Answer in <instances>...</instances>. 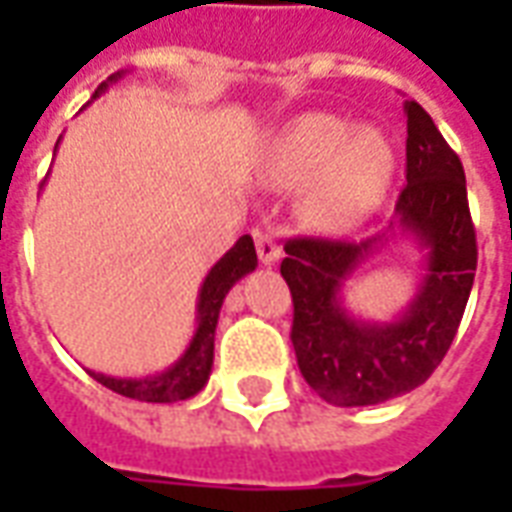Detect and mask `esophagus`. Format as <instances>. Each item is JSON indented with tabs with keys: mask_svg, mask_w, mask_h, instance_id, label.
<instances>
[{
	"mask_svg": "<svg viewBox=\"0 0 512 512\" xmlns=\"http://www.w3.org/2000/svg\"><path fill=\"white\" fill-rule=\"evenodd\" d=\"M255 249H257V257H260V263H263V266H277L279 260H282V246L274 241V235L257 233Z\"/></svg>",
	"mask_w": 512,
	"mask_h": 512,
	"instance_id": "obj_1",
	"label": "esophagus"
}]
</instances>
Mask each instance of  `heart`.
Returning a JSON list of instances; mask_svg holds the SVG:
<instances>
[{
	"label": "heart",
	"instance_id": "b5f03b06",
	"mask_svg": "<svg viewBox=\"0 0 512 512\" xmlns=\"http://www.w3.org/2000/svg\"><path fill=\"white\" fill-rule=\"evenodd\" d=\"M266 178L285 189L304 186L299 213L310 227L348 233L381 208L395 178V150L376 128L315 112L271 139Z\"/></svg>",
	"mask_w": 512,
	"mask_h": 512
}]
</instances>
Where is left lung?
Listing matches in <instances>:
<instances>
[{
    "instance_id": "left-lung-1",
    "label": "left lung",
    "mask_w": 512,
    "mask_h": 512,
    "mask_svg": "<svg viewBox=\"0 0 512 512\" xmlns=\"http://www.w3.org/2000/svg\"><path fill=\"white\" fill-rule=\"evenodd\" d=\"M406 112V189L395 222L362 244L296 238L285 244L282 277L293 293V348L301 376L332 406H376L425 384L452 345L472 293L477 244L461 158L414 101ZM395 240L423 252L415 296L392 322L344 307V285Z\"/></svg>"
}]
</instances>
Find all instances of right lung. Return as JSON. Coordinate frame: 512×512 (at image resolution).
I'll return each mask as SVG.
<instances>
[{"label": "right lung", "instance_id": "right-lung-1", "mask_svg": "<svg viewBox=\"0 0 512 512\" xmlns=\"http://www.w3.org/2000/svg\"><path fill=\"white\" fill-rule=\"evenodd\" d=\"M126 76V71H117L115 76H109L98 90H95L93 101L98 95H104L109 90V84L120 82ZM90 101V104H93ZM62 139V136H60ZM60 145V142H57ZM57 153V147H54ZM257 268V252L252 235H241L233 244V249H227L216 266L205 274L200 285V293H197V329L191 334L186 351L172 362L169 367H164L161 373H153V376L142 378H117L106 376V373H95V370H87L90 376L104 384L106 389H112L117 395L131 397V400H142V403H175V400H189L197 392L205 389L208 378H211L213 370V337H216V323H219V312H222V304L227 299V293L233 288L238 279H244L246 274H252Z\"/></svg>", "mask_w": 512, "mask_h": 512}]
</instances>
